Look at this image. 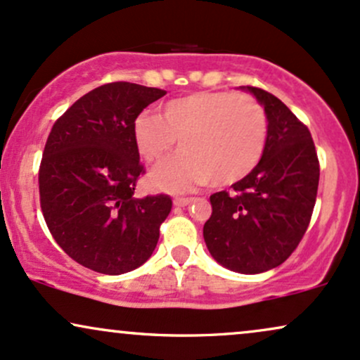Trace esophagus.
Masks as SVG:
<instances>
[{"label": "esophagus", "mask_w": 360, "mask_h": 360, "mask_svg": "<svg viewBox=\"0 0 360 360\" xmlns=\"http://www.w3.org/2000/svg\"><path fill=\"white\" fill-rule=\"evenodd\" d=\"M194 198H174V205L176 206H188L189 203H193Z\"/></svg>", "instance_id": "obj_1"}]
</instances>
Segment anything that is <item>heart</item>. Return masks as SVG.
Wrapping results in <instances>:
<instances>
[{
    "label": "heart",
    "mask_w": 360,
    "mask_h": 360,
    "mask_svg": "<svg viewBox=\"0 0 360 360\" xmlns=\"http://www.w3.org/2000/svg\"><path fill=\"white\" fill-rule=\"evenodd\" d=\"M140 155L157 162L177 140L181 152L150 172L166 191H186L213 179L233 184L254 171L267 140V118L252 96L198 91L169 100L162 113H142L134 123Z\"/></svg>",
    "instance_id": "1"
}]
</instances>
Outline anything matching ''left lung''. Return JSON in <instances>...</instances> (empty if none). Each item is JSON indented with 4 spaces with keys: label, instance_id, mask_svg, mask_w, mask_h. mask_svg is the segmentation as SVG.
Here are the masks:
<instances>
[{
    "label": "left lung",
    "instance_id": "8db88e82",
    "mask_svg": "<svg viewBox=\"0 0 360 360\" xmlns=\"http://www.w3.org/2000/svg\"><path fill=\"white\" fill-rule=\"evenodd\" d=\"M264 106L267 140L260 162L233 191L210 196L203 237L226 269L259 274L281 266L307 232L316 201L320 164L308 127L279 98L242 86Z\"/></svg>",
    "mask_w": 360,
    "mask_h": 360
}]
</instances>
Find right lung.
<instances>
[{
  "instance_id": "right-lung-1",
  "label": "right lung",
  "mask_w": 360,
  "mask_h": 360,
  "mask_svg": "<svg viewBox=\"0 0 360 360\" xmlns=\"http://www.w3.org/2000/svg\"><path fill=\"white\" fill-rule=\"evenodd\" d=\"M164 94L110 82L79 98L53 123L39 171L40 206L53 240L88 269L125 274L155 249L172 201L167 194L134 196L143 174L134 123Z\"/></svg>"
}]
</instances>
